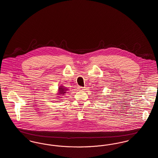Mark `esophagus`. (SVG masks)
<instances>
[{"label":"esophagus","instance_id":"obj_1","mask_svg":"<svg viewBox=\"0 0 158 158\" xmlns=\"http://www.w3.org/2000/svg\"><path fill=\"white\" fill-rule=\"evenodd\" d=\"M77 89H78L79 90H84V87H80V86H79V87H77Z\"/></svg>","mask_w":158,"mask_h":158}]
</instances>
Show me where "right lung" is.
<instances>
[{
    "label": "right lung",
    "mask_w": 158,
    "mask_h": 158,
    "mask_svg": "<svg viewBox=\"0 0 158 158\" xmlns=\"http://www.w3.org/2000/svg\"><path fill=\"white\" fill-rule=\"evenodd\" d=\"M67 90H68L66 88H65L64 86L60 85L59 89H58V93L57 94V95H60V96H57L60 97V98H62L61 96H62L64 95V94H66V92Z\"/></svg>",
    "instance_id": "1"
}]
</instances>
